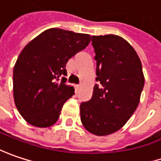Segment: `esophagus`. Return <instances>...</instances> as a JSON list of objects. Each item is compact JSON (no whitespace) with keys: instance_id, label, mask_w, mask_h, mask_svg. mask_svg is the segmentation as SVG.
I'll list each match as a JSON object with an SVG mask.
<instances>
[{"instance_id":"esophagus-1","label":"esophagus","mask_w":161,"mask_h":161,"mask_svg":"<svg viewBox=\"0 0 161 161\" xmlns=\"http://www.w3.org/2000/svg\"><path fill=\"white\" fill-rule=\"evenodd\" d=\"M79 88H80V86H79L78 85H75V93H78V91H79Z\"/></svg>"}]
</instances>
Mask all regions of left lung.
<instances>
[{"label": "left lung", "instance_id": "1", "mask_svg": "<svg viewBox=\"0 0 161 161\" xmlns=\"http://www.w3.org/2000/svg\"><path fill=\"white\" fill-rule=\"evenodd\" d=\"M96 78L91 100L80 104L81 122L97 136L114 133L135 112L144 86L142 62L134 48L116 35L93 36Z\"/></svg>", "mask_w": 161, "mask_h": 161}]
</instances>
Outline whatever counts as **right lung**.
Here are the masks:
<instances>
[{"mask_svg": "<svg viewBox=\"0 0 161 161\" xmlns=\"http://www.w3.org/2000/svg\"><path fill=\"white\" fill-rule=\"evenodd\" d=\"M90 41L88 34L53 28L22 49L13 69V95L29 123L46 128L58 120L63 104L75 94L66 84V65Z\"/></svg>", "mask_w": 161, "mask_h": 161, "instance_id": "1", "label": "right lung"}]
</instances>
